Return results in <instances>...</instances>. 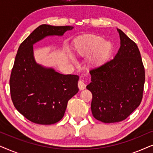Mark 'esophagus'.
Listing matches in <instances>:
<instances>
[{
  "label": "esophagus",
  "instance_id": "1",
  "mask_svg": "<svg viewBox=\"0 0 153 153\" xmlns=\"http://www.w3.org/2000/svg\"><path fill=\"white\" fill-rule=\"evenodd\" d=\"M85 86H86V85H85V83H83L82 81H81V80L79 81L78 87H79V88L81 90V91H82V90H84L85 88Z\"/></svg>",
  "mask_w": 153,
  "mask_h": 153
}]
</instances>
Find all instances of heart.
I'll list each match as a JSON object with an SVG mask.
<instances>
[{"label":"heart","mask_w":153,"mask_h":153,"mask_svg":"<svg viewBox=\"0 0 153 153\" xmlns=\"http://www.w3.org/2000/svg\"><path fill=\"white\" fill-rule=\"evenodd\" d=\"M76 54L80 56H88L93 52L92 64L101 65L106 61L113 51V45L110 42H104V39L97 35H88L76 42L74 45Z\"/></svg>","instance_id":"b5f03b06"}]
</instances>
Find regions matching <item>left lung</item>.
I'll use <instances>...</instances> for the list:
<instances>
[{
    "instance_id": "left-lung-1",
    "label": "left lung",
    "mask_w": 153,
    "mask_h": 153,
    "mask_svg": "<svg viewBox=\"0 0 153 153\" xmlns=\"http://www.w3.org/2000/svg\"><path fill=\"white\" fill-rule=\"evenodd\" d=\"M120 47L114 58L90 71L91 83L86 86L93 95L91 111L105 123L126 119L141 104L145 70L137 45L122 30Z\"/></svg>"
}]
</instances>
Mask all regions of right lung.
Masks as SVG:
<instances>
[{
    "mask_svg": "<svg viewBox=\"0 0 153 153\" xmlns=\"http://www.w3.org/2000/svg\"><path fill=\"white\" fill-rule=\"evenodd\" d=\"M72 26L42 24L18 49L10 79V95L16 110L39 125L58 123L64 116L69 100L78 93L79 76L62 74L37 64L33 45L49 35H62Z\"/></svg>",
    "mask_w": 153,
    "mask_h": 153,
    "instance_id": "obj_1",
    "label": "right lung"
}]
</instances>
